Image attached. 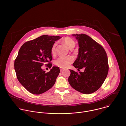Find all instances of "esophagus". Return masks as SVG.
<instances>
[{
  "instance_id": "esophagus-1",
  "label": "esophagus",
  "mask_w": 126,
  "mask_h": 126,
  "mask_svg": "<svg viewBox=\"0 0 126 126\" xmlns=\"http://www.w3.org/2000/svg\"><path fill=\"white\" fill-rule=\"evenodd\" d=\"M64 70V69H63V68H61L60 69V71L62 72V71H63Z\"/></svg>"
}]
</instances>
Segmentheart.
I'll use <instances>...</instances> for the list:
<instances>
[{"instance_id":"1","label":"heart","mask_w":126,"mask_h":126,"mask_svg":"<svg viewBox=\"0 0 126 126\" xmlns=\"http://www.w3.org/2000/svg\"><path fill=\"white\" fill-rule=\"evenodd\" d=\"M63 42L65 45V46L69 48H70L71 47L73 46L74 47L75 45L74 41L70 37L64 38L63 39ZM56 46V44H55L53 45L51 48V52L52 54H54L55 52ZM73 61V58L71 56H61L55 61V63L56 65L60 67L65 68L72 63Z\"/></svg>"}]
</instances>
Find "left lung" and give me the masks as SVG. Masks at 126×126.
I'll return each mask as SVG.
<instances>
[{"mask_svg":"<svg viewBox=\"0 0 126 126\" xmlns=\"http://www.w3.org/2000/svg\"><path fill=\"white\" fill-rule=\"evenodd\" d=\"M78 41L79 48L78 58L73 65L84 71L71 74L68 82L74 89L84 94L98 90L105 81L109 71L108 57L104 48L90 36L84 34H73Z\"/></svg>","mask_w":126,"mask_h":126,"instance_id":"left-lung-1","label":"left lung"}]
</instances>
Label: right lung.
I'll return each mask as SVG.
<instances>
[{
	"instance_id": "right-lung-1",
	"label": "right lung",
	"mask_w": 126,
	"mask_h": 126,
	"mask_svg": "<svg viewBox=\"0 0 126 126\" xmlns=\"http://www.w3.org/2000/svg\"><path fill=\"white\" fill-rule=\"evenodd\" d=\"M61 37L44 35L25 43L20 48L15 61V69L19 82L29 92L40 94L50 89L60 73L59 67L53 66L46 73L41 68L46 64H52L51 48L55 41Z\"/></svg>"
}]
</instances>
